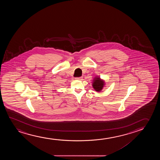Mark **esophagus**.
Here are the masks:
<instances>
[{"mask_svg": "<svg viewBox=\"0 0 160 160\" xmlns=\"http://www.w3.org/2000/svg\"><path fill=\"white\" fill-rule=\"evenodd\" d=\"M75 79H76V80H81L82 79V77H79V78H76Z\"/></svg>", "mask_w": 160, "mask_h": 160, "instance_id": "34e87169", "label": "esophagus"}]
</instances>
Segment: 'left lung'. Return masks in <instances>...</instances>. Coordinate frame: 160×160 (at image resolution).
<instances>
[{"label": "left lung", "mask_w": 160, "mask_h": 160, "mask_svg": "<svg viewBox=\"0 0 160 160\" xmlns=\"http://www.w3.org/2000/svg\"><path fill=\"white\" fill-rule=\"evenodd\" d=\"M92 87L97 92H101L105 85V80L101 79L98 76H96L92 80Z\"/></svg>", "instance_id": "obj_1"}]
</instances>
